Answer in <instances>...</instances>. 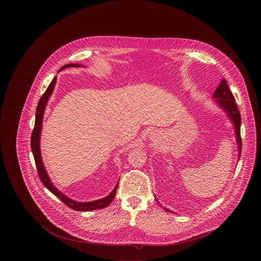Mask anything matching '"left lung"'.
Masks as SVG:
<instances>
[{
    "mask_svg": "<svg viewBox=\"0 0 261 261\" xmlns=\"http://www.w3.org/2000/svg\"><path fill=\"white\" fill-rule=\"evenodd\" d=\"M213 98L215 101L218 103L219 107L223 109L226 114L229 116L231 121L234 124V129H235V134H236L237 144H238V149H239V158L241 156V151H242V139H241V114L238 110L236 102H235V98L231 92V90L228 87L226 80L223 79L219 86L215 90L213 94ZM159 202V201H158ZM165 211L168 212H172L169 211L168 208H164Z\"/></svg>",
    "mask_w": 261,
    "mask_h": 261,
    "instance_id": "obj_1",
    "label": "left lung"
}]
</instances>
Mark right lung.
Here are the masks:
<instances>
[{"label":"right lung","instance_id":"obj_1","mask_svg":"<svg viewBox=\"0 0 261 261\" xmlns=\"http://www.w3.org/2000/svg\"><path fill=\"white\" fill-rule=\"evenodd\" d=\"M80 66H81V64L70 63V64L63 65L60 70H62L66 67H80ZM56 82H57V76L54 77V79L50 82L49 87L47 88L46 92L43 94V96L38 101L36 115H35V125H34L33 131H32V135H31V149H32L35 163H36L38 176H39L41 182L44 184V186L46 187L56 197H58L65 205H67L71 210L78 211H91L103 208V207L110 205L111 202L114 199V196H115V193H116V190H117V187H118V183L115 185L114 189L112 190V193L109 196H107L106 198L97 199V200H94V201H89V202H80V201H76L73 199H69L67 196L62 194L61 191H59L56 187L54 186L51 181H50L49 175L45 169L44 163L42 161V156H41V150H40V136H41V131H42V123H43V116H44L45 108H46L47 102L50 99V95L54 91Z\"/></svg>","mask_w":261,"mask_h":261}]
</instances>
